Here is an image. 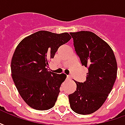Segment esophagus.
Returning <instances> with one entry per match:
<instances>
[{
  "label": "esophagus",
  "mask_w": 125,
  "mask_h": 125,
  "mask_svg": "<svg viewBox=\"0 0 125 125\" xmlns=\"http://www.w3.org/2000/svg\"><path fill=\"white\" fill-rule=\"evenodd\" d=\"M67 79L68 80L71 79V76H69V75H67Z\"/></svg>",
  "instance_id": "obj_1"
}]
</instances>
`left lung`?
Segmentation results:
<instances>
[{
	"instance_id": "obj_1",
	"label": "left lung",
	"mask_w": 125,
	"mask_h": 125,
	"mask_svg": "<svg viewBox=\"0 0 125 125\" xmlns=\"http://www.w3.org/2000/svg\"><path fill=\"white\" fill-rule=\"evenodd\" d=\"M76 54L88 69L86 81H75L76 90L69 95L70 107L75 113L88 115L105 102L117 77V62L111 46L90 31L70 32Z\"/></svg>"
}]
</instances>
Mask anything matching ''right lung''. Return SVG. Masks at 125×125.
Masks as SVG:
<instances>
[{
    "label": "right lung",
    "mask_w": 125,
    "mask_h": 125,
    "mask_svg": "<svg viewBox=\"0 0 125 125\" xmlns=\"http://www.w3.org/2000/svg\"><path fill=\"white\" fill-rule=\"evenodd\" d=\"M71 38L67 32L40 31L25 37L17 46L11 61L12 79L30 107L45 111L55 105L67 76L49 72V62Z\"/></svg>",
    "instance_id": "1"
}]
</instances>
